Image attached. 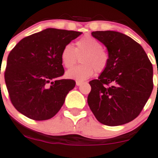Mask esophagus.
Returning a JSON list of instances; mask_svg holds the SVG:
<instances>
[{
  "mask_svg": "<svg viewBox=\"0 0 158 158\" xmlns=\"http://www.w3.org/2000/svg\"><path fill=\"white\" fill-rule=\"evenodd\" d=\"M82 84H83L82 81H76V85H77V86H81Z\"/></svg>",
  "mask_w": 158,
  "mask_h": 158,
  "instance_id": "1",
  "label": "esophagus"
}]
</instances>
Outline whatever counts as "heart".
<instances>
[{"label": "heart", "instance_id": "obj_1", "mask_svg": "<svg viewBox=\"0 0 158 158\" xmlns=\"http://www.w3.org/2000/svg\"><path fill=\"white\" fill-rule=\"evenodd\" d=\"M75 48L67 44L60 54L62 64L69 69L75 64L77 56L81 65L67 71L66 77L77 81H84L93 75L94 72L102 73L107 69L109 63V54L97 39L86 34L76 42Z\"/></svg>", "mask_w": 158, "mask_h": 158}]
</instances>
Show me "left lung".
I'll return each mask as SVG.
<instances>
[{"instance_id": "left-lung-1", "label": "left lung", "mask_w": 158, "mask_h": 158, "mask_svg": "<svg viewBox=\"0 0 158 158\" xmlns=\"http://www.w3.org/2000/svg\"><path fill=\"white\" fill-rule=\"evenodd\" d=\"M107 47L109 63L98 79L89 81L87 102L101 123L117 126L141 113L153 89V67L146 53L131 37L116 31H95Z\"/></svg>"}]
</instances>
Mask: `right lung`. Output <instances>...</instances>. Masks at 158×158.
<instances>
[{
	"mask_svg": "<svg viewBox=\"0 0 158 158\" xmlns=\"http://www.w3.org/2000/svg\"><path fill=\"white\" fill-rule=\"evenodd\" d=\"M81 32L48 28L22 39L7 57L4 78L12 105L36 121L54 116L75 81L61 79L62 49Z\"/></svg>",
	"mask_w": 158,
	"mask_h": 158,
	"instance_id": "add662e5",
	"label": "right lung"
}]
</instances>
